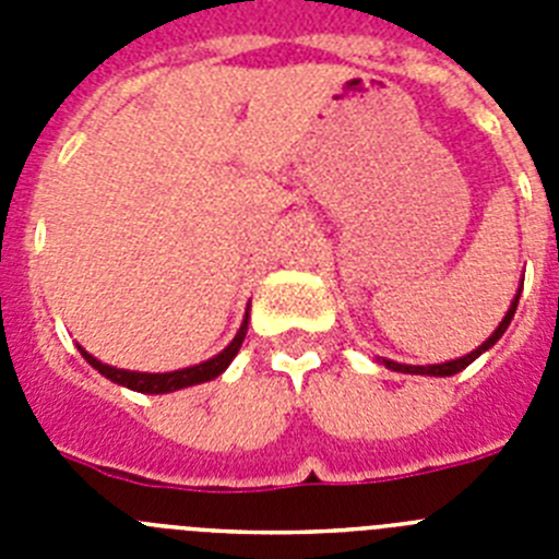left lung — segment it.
I'll list each match as a JSON object with an SVG mask.
<instances>
[{
  "label": "left lung",
  "mask_w": 559,
  "mask_h": 559,
  "mask_svg": "<svg viewBox=\"0 0 559 559\" xmlns=\"http://www.w3.org/2000/svg\"><path fill=\"white\" fill-rule=\"evenodd\" d=\"M521 288H523V280H521ZM521 288H518L515 299H512L510 310H507V316L501 319V324H498L496 330H492V335L487 341H484L481 347H476L473 353L462 355V358L456 360H445V364H428V367H414V364H397V360H389V358H378V364H383L386 369H392V372H403V374H431V378H451V374L462 372L464 367H471L473 360L478 358L481 353H487L490 347H496V341L501 338L503 333H507V328H510L512 316H515L518 310V299H521Z\"/></svg>",
  "instance_id": "obj_1"
}]
</instances>
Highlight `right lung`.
Wrapping results in <instances>:
<instances>
[{
    "mask_svg": "<svg viewBox=\"0 0 559 559\" xmlns=\"http://www.w3.org/2000/svg\"><path fill=\"white\" fill-rule=\"evenodd\" d=\"M246 330H249V308H246L243 324H240L237 335L226 344L224 349H221L218 355H212L210 360H201V364H195V367L173 369V372H131V369H117L103 364V360H97L95 355L86 353L81 344H78V349H81V355L86 358L88 367H95L97 372H100L103 378L111 380V383H120V386L133 389V392H142V394H167V392H179V389H187V386H199V383H206V380L218 378L221 372H226V367L231 364L237 349L243 347Z\"/></svg>",
    "mask_w": 559,
    "mask_h": 559,
    "instance_id": "right-lung-1",
    "label": "right lung"
}]
</instances>
